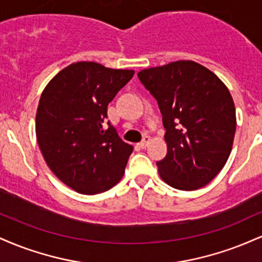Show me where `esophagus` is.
Wrapping results in <instances>:
<instances>
[{
	"label": "esophagus",
	"mask_w": 262,
	"mask_h": 262,
	"mask_svg": "<svg viewBox=\"0 0 262 262\" xmlns=\"http://www.w3.org/2000/svg\"><path fill=\"white\" fill-rule=\"evenodd\" d=\"M150 143H151V138L146 135V137L143 139V141H140V143H139V146L141 149H145Z\"/></svg>",
	"instance_id": "1"
}]
</instances>
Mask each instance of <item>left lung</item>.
<instances>
[{"label": "left lung", "mask_w": 262, "mask_h": 262, "mask_svg": "<svg viewBox=\"0 0 262 262\" xmlns=\"http://www.w3.org/2000/svg\"><path fill=\"white\" fill-rule=\"evenodd\" d=\"M138 77L158 101L167 154L159 175L171 187L194 191L223 169L233 148L235 106L214 73L192 60L144 69Z\"/></svg>", "instance_id": "1"}]
</instances>
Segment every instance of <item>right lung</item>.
<instances>
[{
    "label": "right lung",
    "instance_id": "right-lung-1",
    "mask_svg": "<svg viewBox=\"0 0 262 262\" xmlns=\"http://www.w3.org/2000/svg\"><path fill=\"white\" fill-rule=\"evenodd\" d=\"M133 70L79 61L59 71L45 86L35 116L38 145L61 182L83 194L117 185L133 146L108 122L107 106L133 77Z\"/></svg>",
    "mask_w": 262,
    "mask_h": 262
}]
</instances>
